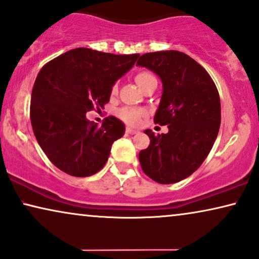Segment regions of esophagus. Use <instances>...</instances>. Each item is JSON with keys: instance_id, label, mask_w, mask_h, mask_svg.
<instances>
[{"instance_id": "1", "label": "esophagus", "mask_w": 259, "mask_h": 259, "mask_svg": "<svg viewBox=\"0 0 259 259\" xmlns=\"http://www.w3.org/2000/svg\"><path fill=\"white\" fill-rule=\"evenodd\" d=\"M126 133H127V134H138V133H139V131L131 128V127H127V128H126Z\"/></svg>"}]
</instances>
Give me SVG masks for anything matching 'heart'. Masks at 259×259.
<instances>
[{
  "mask_svg": "<svg viewBox=\"0 0 259 259\" xmlns=\"http://www.w3.org/2000/svg\"><path fill=\"white\" fill-rule=\"evenodd\" d=\"M156 79L152 73L143 71L139 72L136 75V82L137 84L143 89V87L147 84V83L151 82V80ZM117 90L116 84L112 87V94H115ZM117 115L123 121L130 123V125H138L140 122V120L145 116V110L140 108H132V107H125V108H121L117 112Z\"/></svg>",
  "mask_w": 259,
  "mask_h": 259,
  "instance_id": "1",
  "label": "heart"
}]
</instances>
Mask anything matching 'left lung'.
Listing matches in <instances>:
<instances>
[{
  "mask_svg": "<svg viewBox=\"0 0 259 259\" xmlns=\"http://www.w3.org/2000/svg\"><path fill=\"white\" fill-rule=\"evenodd\" d=\"M137 65L162 80L154 122L169 128L158 136L144 131L150 145L139 152L140 165L160 184L180 182L199 169L215 142L221 121L219 93L206 70L183 52L145 53Z\"/></svg>",
  "mask_w": 259,
  "mask_h": 259,
  "instance_id": "obj_1",
  "label": "left lung"
}]
</instances>
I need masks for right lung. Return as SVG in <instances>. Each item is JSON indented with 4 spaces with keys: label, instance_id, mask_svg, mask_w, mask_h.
Here are the masks:
<instances>
[{
    "label": "right lung",
    "instance_id": "right-lung-1",
    "mask_svg": "<svg viewBox=\"0 0 259 259\" xmlns=\"http://www.w3.org/2000/svg\"><path fill=\"white\" fill-rule=\"evenodd\" d=\"M138 57L78 48L40 70L32 90L31 123L40 147L59 170L87 177L105 166L113 143L125 134V125L108 116L99 127L85 114L103 108L112 87Z\"/></svg>",
    "mask_w": 259,
    "mask_h": 259
}]
</instances>
